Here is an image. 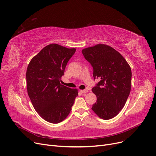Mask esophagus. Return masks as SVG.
Instances as JSON below:
<instances>
[{"label":"esophagus","instance_id":"34e87169","mask_svg":"<svg viewBox=\"0 0 156 156\" xmlns=\"http://www.w3.org/2000/svg\"><path fill=\"white\" fill-rule=\"evenodd\" d=\"M80 91H81V92H82V93H87V92H89V90H88V89H84V90H81Z\"/></svg>","mask_w":156,"mask_h":156}]
</instances>
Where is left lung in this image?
<instances>
[{
  "mask_svg": "<svg viewBox=\"0 0 156 156\" xmlns=\"http://www.w3.org/2000/svg\"><path fill=\"white\" fill-rule=\"evenodd\" d=\"M82 52L92 67L94 79H101L92 89L97 97L92 110L101 119H111L124 108L130 94L131 67L120 53L106 44H97Z\"/></svg>",
  "mask_w": 156,
  "mask_h": 156,
  "instance_id": "left-lung-1",
  "label": "left lung"
}]
</instances>
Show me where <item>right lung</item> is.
<instances>
[{"mask_svg": "<svg viewBox=\"0 0 156 156\" xmlns=\"http://www.w3.org/2000/svg\"><path fill=\"white\" fill-rule=\"evenodd\" d=\"M75 51V48L50 44L32 58L27 69L29 96L36 111L48 122L63 121L78 96L77 89L60 83L66 65Z\"/></svg>", "mask_w": 156, "mask_h": 156, "instance_id": "1", "label": "right lung"}]
</instances>
